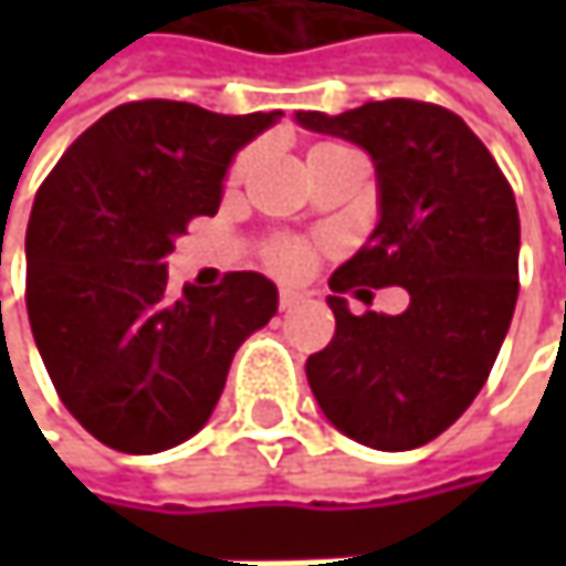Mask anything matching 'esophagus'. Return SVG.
Returning a JSON list of instances; mask_svg holds the SVG:
<instances>
[{"mask_svg": "<svg viewBox=\"0 0 566 566\" xmlns=\"http://www.w3.org/2000/svg\"><path fill=\"white\" fill-rule=\"evenodd\" d=\"M297 301H301V294H297V291H287V287H282V291H279V307H282V311L294 307Z\"/></svg>", "mask_w": 566, "mask_h": 566, "instance_id": "1", "label": "esophagus"}]
</instances>
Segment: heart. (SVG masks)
Wrapping results in <instances>:
<instances>
[{
	"mask_svg": "<svg viewBox=\"0 0 566 566\" xmlns=\"http://www.w3.org/2000/svg\"><path fill=\"white\" fill-rule=\"evenodd\" d=\"M340 150H347V147L321 140V144H311V147H307V157H304V160H307V164H317V160L334 157V154H340ZM252 160H255L252 154H239L235 164H232V170H229V182H242L245 172L252 170ZM311 259H314V249H311L304 239L272 235V239H265V245H262V262H265L272 272L284 275V279H297L301 272H307Z\"/></svg>",
	"mask_w": 566,
	"mask_h": 566,
	"instance_id": "obj_1",
	"label": "heart"
}]
</instances>
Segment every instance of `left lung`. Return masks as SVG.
<instances>
[{"label":"left lung","instance_id":"1","mask_svg":"<svg viewBox=\"0 0 566 566\" xmlns=\"http://www.w3.org/2000/svg\"><path fill=\"white\" fill-rule=\"evenodd\" d=\"M297 124L364 147L380 222L331 275L334 337L304 370L324 416L350 439L406 452L446 432L485 387L517 301V202L469 124L429 101H370ZM399 283L402 315H350L347 290ZM369 293V292H368Z\"/></svg>","mask_w":566,"mask_h":566}]
</instances>
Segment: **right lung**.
Returning <instances> with one entry per match:
<instances>
[{
    "instance_id": "obj_1",
    "label": "right lung",
    "mask_w": 566,
    "mask_h": 566,
    "mask_svg": "<svg viewBox=\"0 0 566 566\" xmlns=\"http://www.w3.org/2000/svg\"><path fill=\"white\" fill-rule=\"evenodd\" d=\"M279 117L130 101L91 124L39 186L29 324L61 402L97 442L150 455L199 432L239 344L279 311L259 272L172 301L164 265L196 216H216L235 150Z\"/></svg>"
}]
</instances>
